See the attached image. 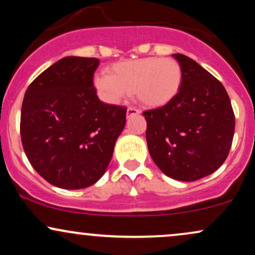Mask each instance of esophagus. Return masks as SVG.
Masks as SVG:
<instances>
[{
	"label": "esophagus",
	"instance_id": "1",
	"mask_svg": "<svg viewBox=\"0 0 255 255\" xmlns=\"http://www.w3.org/2000/svg\"><path fill=\"white\" fill-rule=\"evenodd\" d=\"M140 111L135 109V108H128L127 109V116H130V115H135V114H139Z\"/></svg>",
	"mask_w": 255,
	"mask_h": 255
}]
</instances>
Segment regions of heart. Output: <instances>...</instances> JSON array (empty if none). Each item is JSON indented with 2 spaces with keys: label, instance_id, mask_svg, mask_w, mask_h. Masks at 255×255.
I'll return each instance as SVG.
<instances>
[{
  "label": "heart",
  "instance_id": "heart-1",
  "mask_svg": "<svg viewBox=\"0 0 255 255\" xmlns=\"http://www.w3.org/2000/svg\"><path fill=\"white\" fill-rule=\"evenodd\" d=\"M109 75L95 78L98 92L110 103H119L133 92L147 108L164 107L177 96L182 85V68L174 58L146 57L118 62Z\"/></svg>",
  "mask_w": 255,
  "mask_h": 255
}]
</instances>
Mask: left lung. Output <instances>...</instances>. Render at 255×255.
I'll return each mask as SVG.
<instances>
[{"mask_svg": "<svg viewBox=\"0 0 255 255\" xmlns=\"http://www.w3.org/2000/svg\"><path fill=\"white\" fill-rule=\"evenodd\" d=\"M177 96L164 107L144 111L146 141L152 159L166 176L197 181L215 172L229 154L235 115L224 86L182 54Z\"/></svg>", "mask_w": 255, "mask_h": 255, "instance_id": "8db88e82", "label": "left lung"}]
</instances>
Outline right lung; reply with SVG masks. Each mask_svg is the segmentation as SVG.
Segmentation results:
<instances>
[{"label":"right lung","mask_w":255,"mask_h":255,"mask_svg":"<svg viewBox=\"0 0 255 255\" xmlns=\"http://www.w3.org/2000/svg\"><path fill=\"white\" fill-rule=\"evenodd\" d=\"M98 64L95 57H63L26 90L20 119L25 153L34 170L60 188L97 182L125 128L127 108L97 97Z\"/></svg>","instance_id":"add662e5"}]
</instances>
